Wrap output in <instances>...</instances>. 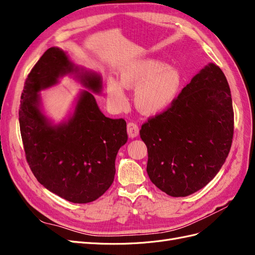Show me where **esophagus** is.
<instances>
[{
    "label": "esophagus",
    "mask_w": 255,
    "mask_h": 255,
    "mask_svg": "<svg viewBox=\"0 0 255 255\" xmlns=\"http://www.w3.org/2000/svg\"><path fill=\"white\" fill-rule=\"evenodd\" d=\"M128 134L130 138H134L139 134V128L135 122H128Z\"/></svg>",
    "instance_id": "esophagus-1"
}]
</instances>
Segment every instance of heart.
<instances>
[{
    "mask_svg": "<svg viewBox=\"0 0 255 255\" xmlns=\"http://www.w3.org/2000/svg\"><path fill=\"white\" fill-rule=\"evenodd\" d=\"M123 86L136 89L135 104L143 114L163 112L174 101L181 89L182 75L174 67L155 58H143L129 63L120 71ZM121 84L107 81V99L116 110L127 104V96Z\"/></svg>",
    "mask_w": 255,
    "mask_h": 255,
    "instance_id": "1",
    "label": "heart"
}]
</instances>
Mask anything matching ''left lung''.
Returning <instances> with one entry per match:
<instances>
[{
	"label": "left lung",
	"mask_w": 255,
	"mask_h": 255,
	"mask_svg": "<svg viewBox=\"0 0 255 255\" xmlns=\"http://www.w3.org/2000/svg\"><path fill=\"white\" fill-rule=\"evenodd\" d=\"M139 133L148 149L146 172L157 188L186 197L204 187L225 164L234 134L232 98L221 69H202Z\"/></svg>",
	"instance_id": "left-lung-1"
}]
</instances>
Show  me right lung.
Here are the masks:
<instances>
[{"mask_svg":"<svg viewBox=\"0 0 255 255\" xmlns=\"http://www.w3.org/2000/svg\"><path fill=\"white\" fill-rule=\"evenodd\" d=\"M73 71L78 70L63 50L50 48L43 53L24 83L20 132L26 161L37 181L68 201L89 203L114 182L116 156L128 140L127 122L105 117L92 92L83 91L70 120L51 126L38 107L37 94ZM81 80L94 92L102 87L97 74H84Z\"/></svg>","mask_w":255,"mask_h":255,"instance_id":"add662e5","label":"right lung"}]
</instances>
